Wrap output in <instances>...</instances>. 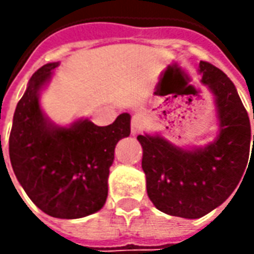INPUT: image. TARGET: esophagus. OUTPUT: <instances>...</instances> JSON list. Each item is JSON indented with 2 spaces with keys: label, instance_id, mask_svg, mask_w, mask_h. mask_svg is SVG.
Returning a JSON list of instances; mask_svg holds the SVG:
<instances>
[{
  "label": "esophagus",
  "instance_id": "1",
  "mask_svg": "<svg viewBox=\"0 0 254 254\" xmlns=\"http://www.w3.org/2000/svg\"><path fill=\"white\" fill-rule=\"evenodd\" d=\"M144 127V117L140 113H135L131 117V134H140Z\"/></svg>",
  "mask_w": 254,
  "mask_h": 254
}]
</instances>
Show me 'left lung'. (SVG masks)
<instances>
[{
	"mask_svg": "<svg viewBox=\"0 0 254 254\" xmlns=\"http://www.w3.org/2000/svg\"><path fill=\"white\" fill-rule=\"evenodd\" d=\"M199 72L202 83L215 96L219 119L216 140L203 148L184 150L161 135L137 137L148 198L164 213L187 219L202 218L229 198L246 171L250 142L254 145L249 116L235 84L209 62L200 61Z\"/></svg>",
	"mask_w": 254,
	"mask_h": 254,
	"instance_id": "8db88e82",
	"label": "left lung"
}]
</instances>
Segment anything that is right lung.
<instances>
[{
	"label": "right lung",
	"mask_w": 254,
	"mask_h": 254,
	"mask_svg": "<svg viewBox=\"0 0 254 254\" xmlns=\"http://www.w3.org/2000/svg\"><path fill=\"white\" fill-rule=\"evenodd\" d=\"M58 64L38 69L16 104L9 160L16 180L39 209L54 218L77 219L106 203L114 148L130 135L131 117L123 113L106 127L87 119L70 127L52 124L39 106V92Z\"/></svg>",
	"instance_id": "add662e5"
}]
</instances>
